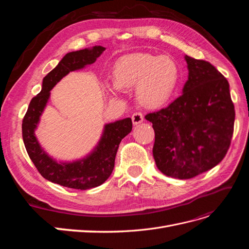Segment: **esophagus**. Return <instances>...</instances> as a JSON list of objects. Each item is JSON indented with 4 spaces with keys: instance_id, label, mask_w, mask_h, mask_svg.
<instances>
[{
    "instance_id": "34e87169",
    "label": "esophagus",
    "mask_w": 249,
    "mask_h": 249,
    "mask_svg": "<svg viewBox=\"0 0 249 249\" xmlns=\"http://www.w3.org/2000/svg\"><path fill=\"white\" fill-rule=\"evenodd\" d=\"M132 122L134 124H139L143 122V114L141 112H135L132 115Z\"/></svg>"
}]
</instances>
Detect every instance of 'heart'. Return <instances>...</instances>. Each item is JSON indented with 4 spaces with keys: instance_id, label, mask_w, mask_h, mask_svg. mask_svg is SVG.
<instances>
[{
    "instance_id": "b5f03b06",
    "label": "heart",
    "mask_w": 249,
    "mask_h": 249,
    "mask_svg": "<svg viewBox=\"0 0 249 249\" xmlns=\"http://www.w3.org/2000/svg\"><path fill=\"white\" fill-rule=\"evenodd\" d=\"M115 80H106L104 86L118 94L123 87L137 86L140 102L147 107H159L166 103L178 85L180 71L177 61L169 56L132 54L117 60Z\"/></svg>"
}]
</instances>
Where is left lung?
I'll list each match as a JSON object with an SVG mask.
<instances>
[{
  "label": "left lung",
  "instance_id": "8db88e82",
  "mask_svg": "<svg viewBox=\"0 0 249 249\" xmlns=\"http://www.w3.org/2000/svg\"><path fill=\"white\" fill-rule=\"evenodd\" d=\"M185 59L189 76L183 93L167 107L145 115L155 131L158 169L180 179L196 177L222 161L235 123L228 80L205 60Z\"/></svg>",
  "mask_w": 249,
  "mask_h": 249
}]
</instances>
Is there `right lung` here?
Instances as JSON below:
<instances>
[{"label": "right lung", "instance_id": "obj_1", "mask_svg": "<svg viewBox=\"0 0 249 249\" xmlns=\"http://www.w3.org/2000/svg\"><path fill=\"white\" fill-rule=\"evenodd\" d=\"M106 50L101 46L66 54L42 81L41 91L30 102L22 119L21 132L27 153L40 175L52 183L72 189L87 190L106 182L114 168L119 143L132 131V119L124 118L105 125L103 136L93 152L71 163H58L44 152L35 137V129L50 99V91L70 71L95 62Z\"/></svg>", "mask_w": 249, "mask_h": 249}]
</instances>
